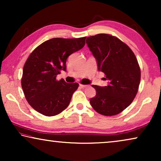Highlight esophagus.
<instances>
[{"mask_svg":"<svg viewBox=\"0 0 161 161\" xmlns=\"http://www.w3.org/2000/svg\"><path fill=\"white\" fill-rule=\"evenodd\" d=\"M80 86L81 88H86L87 86V85H83V84H80Z\"/></svg>","mask_w":161,"mask_h":161,"instance_id":"obj_1","label":"esophagus"}]
</instances>
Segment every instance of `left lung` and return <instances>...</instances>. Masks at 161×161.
<instances>
[{"mask_svg":"<svg viewBox=\"0 0 161 161\" xmlns=\"http://www.w3.org/2000/svg\"><path fill=\"white\" fill-rule=\"evenodd\" d=\"M86 44L104 72L106 86L92 85L96 95L90 104L104 116L119 114L133 102L141 80V69L132 50L120 39L109 34H100L86 38Z\"/></svg>","mask_w":161,"mask_h":161,"instance_id":"8db88e82","label":"left lung"}]
</instances>
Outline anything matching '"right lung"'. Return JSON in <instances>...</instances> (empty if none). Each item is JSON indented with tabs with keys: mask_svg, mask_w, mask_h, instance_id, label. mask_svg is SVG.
Here are the masks:
<instances>
[{
	"mask_svg": "<svg viewBox=\"0 0 161 161\" xmlns=\"http://www.w3.org/2000/svg\"><path fill=\"white\" fill-rule=\"evenodd\" d=\"M86 37L50 39L39 45L24 65L22 88L28 103L47 116L60 114L69 105L78 83L56 80L61 70L66 71L68 56L85 45Z\"/></svg>",
	"mask_w": 161,
	"mask_h": 161,
	"instance_id": "1",
	"label": "right lung"
}]
</instances>
